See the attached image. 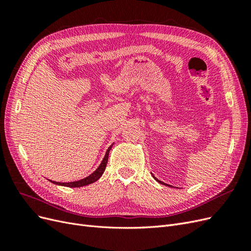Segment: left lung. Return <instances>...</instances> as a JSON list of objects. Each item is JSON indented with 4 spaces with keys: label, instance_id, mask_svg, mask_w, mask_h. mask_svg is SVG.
<instances>
[{
    "label": "left lung",
    "instance_id": "obj_1",
    "mask_svg": "<svg viewBox=\"0 0 251 251\" xmlns=\"http://www.w3.org/2000/svg\"><path fill=\"white\" fill-rule=\"evenodd\" d=\"M153 178H154V179H155V180H156L157 182H159V183H161V184H164V185H168V186H171V185H169V184H165V183H163V182H162V181H160V180H158V179H157V178H156V177L154 176V175H153Z\"/></svg>",
    "mask_w": 251,
    "mask_h": 251
}]
</instances>
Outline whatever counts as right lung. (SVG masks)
Listing matches in <instances>:
<instances>
[{
  "instance_id": "obj_1",
  "label": "right lung",
  "mask_w": 251,
  "mask_h": 251,
  "mask_svg": "<svg viewBox=\"0 0 251 251\" xmlns=\"http://www.w3.org/2000/svg\"><path fill=\"white\" fill-rule=\"evenodd\" d=\"M113 144H114V143H113ZM113 144H112V146H110L109 149L107 150V153H105V155H104V157H103V159H102V161H101L100 165L98 166L97 170H96L94 173L91 174L90 176H88V177H86V178H83V179H81V180H78V181L66 182V183H64V182L62 183V182H56V181H52V180H50V181L52 182V183H54V184L62 185V186H67V187H80V186H85V185L93 183V182H95V181H97L98 179H100V178L101 177V175L103 174V172H104V170H105V166H107V163H108V158H109L110 150L112 149Z\"/></svg>"
}]
</instances>
